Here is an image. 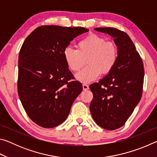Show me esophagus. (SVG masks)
<instances>
[{
	"label": "esophagus",
	"instance_id": "1",
	"mask_svg": "<svg viewBox=\"0 0 157 157\" xmlns=\"http://www.w3.org/2000/svg\"><path fill=\"white\" fill-rule=\"evenodd\" d=\"M82 88H83L84 90H88L89 89V86L86 84H83V85H82Z\"/></svg>",
	"mask_w": 157,
	"mask_h": 157
}]
</instances>
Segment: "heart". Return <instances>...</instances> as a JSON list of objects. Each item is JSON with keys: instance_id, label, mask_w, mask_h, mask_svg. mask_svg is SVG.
I'll return each mask as SVG.
<instances>
[{"instance_id": "b5f03b06", "label": "heart", "mask_w": 157, "mask_h": 157, "mask_svg": "<svg viewBox=\"0 0 157 157\" xmlns=\"http://www.w3.org/2000/svg\"><path fill=\"white\" fill-rule=\"evenodd\" d=\"M78 49L71 47L63 50V57L68 68L78 72L84 66H88L76 75L79 81L90 82L100 76L101 73H108L116 65L118 49L113 41H107L105 37L89 34L78 41Z\"/></svg>"}]
</instances>
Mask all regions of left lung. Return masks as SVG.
<instances>
[{
  "instance_id": "1",
  "label": "left lung",
  "mask_w": 157,
  "mask_h": 157,
  "mask_svg": "<svg viewBox=\"0 0 157 157\" xmlns=\"http://www.w3.org/2000/svg\"><path fill=\"white\" fill-rule=\"evenodd\" d=\"M95 30L113 37L118 46V57L107 75L90 85L94 95L90 111L100 127L114 130L124 125L141 98L144 66L127 33L114 28Z\"/></svg>"
}]
</instances>
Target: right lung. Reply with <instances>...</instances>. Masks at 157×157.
<instances>
[{
	"mask_svg": "<svg viewBox=\"0 0 157 157\" xmlns=\"http://www.w3.org/2000/svg\"><path fill=\"white\" fill-rule=\"evenodd\" d=\"M82 27L41 25L29 34L18 55L17 89L21 104L32 121L52 128L67 118L74 100L82 91L74 80L63 50L79 34Z\"/></svg>",
	"mask_w": 157,
	"mask_h": 157,
	"instance_id": "right-lung-1",
	"label": "right lung"
}]
</instances>
